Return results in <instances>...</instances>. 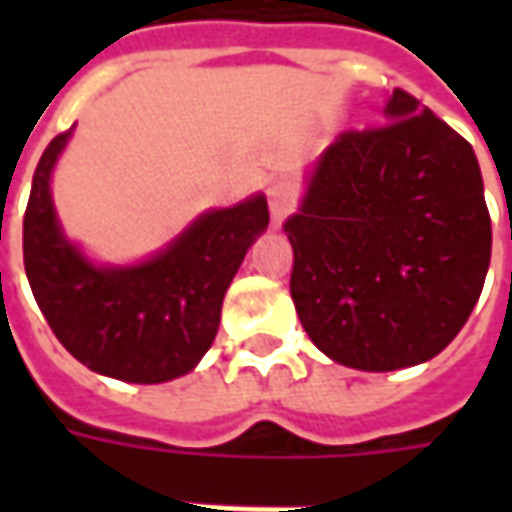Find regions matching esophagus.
Listing matches in <instances>:
<instances>
[{"mask_svg":"<svg viewBox=\"0 0 512 512\" xmlns=\"http://www.w3.org/2000/svg\"><path fill=\"white\" fill-rule=\"evenodd\" d=\"M293 205H296V189H293V183H288V180H277V183H271V189H268V208H271V219L279 224L290 211H293Z\"/></svg>","mask_w":512,"mask_h":512,"instance_id":"1","label":"esophagus"}]
</instances>
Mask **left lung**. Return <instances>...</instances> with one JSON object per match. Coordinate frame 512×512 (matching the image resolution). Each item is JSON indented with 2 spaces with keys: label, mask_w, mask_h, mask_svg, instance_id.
I'll use <instances>...</instances> for the list:
<instances>
[{
  "label": "left lung",
  "mask_w": 512,
  "mask_h": 512,
  "mask_svg": "<svg viewBox=\"0 0 512 512\" xmlns=\"http://www.w3.org/2000/svg\"><path fill=\"white\" fill-rule=\"evenodd\" d=\"M290 296L323 354L386 373L441 354L469 321L491 263L472 145L392 90L384 126L345 131L307 172Z\"/></svg>",
  "instance_id": "1"
}]
</instances>
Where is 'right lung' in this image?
Here are the masks:
<instances>
[{
  "mask_svg": "<svg viewBox=\"0 0 512 512\" xmlns=\"http://www.w3.org/2000/svg\"><path fill=\"white\" fill-rule=\"evenodd\" d=\"M71 134L43 150L24 213V268L40 312L93 373L128 384L186 376L211 348L224 293L268 227L266 197L205 211L142 263L98 266L62 233L51 200V172Z\"/></svg>",
  "mask_w": 512,
  "mask_h": 512,
  "instance_id": "add662e5",
  "label": "right lung"
}]
</instances>
